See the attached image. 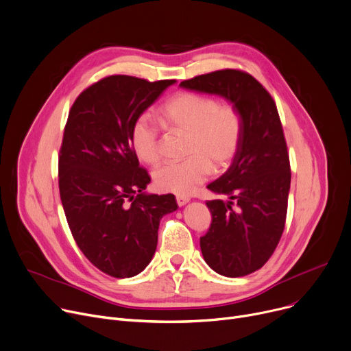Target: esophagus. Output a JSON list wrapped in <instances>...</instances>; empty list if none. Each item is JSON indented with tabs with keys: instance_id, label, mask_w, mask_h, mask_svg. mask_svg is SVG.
<instances>
[{
	"instance_id": "esophagus-1",
	"label": "esophagus",
	"mask_w": 351,
	"mask_h": 351,
	"mask_svg": "<svg viewBox=\"0 0 351 351\" xmlns=\"http://www.w3.org/2000/svg\"><path fill=\"white\" fill-rule=\"evenodd\" d=\"M190 197H186V195H177V204H178V206H184L185 204H188L190 202Z\"/></svg>"
}]
</instances>
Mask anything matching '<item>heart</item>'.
<instances>
[{
  "label": "heart",
  "mask_w": 351,
  "mask_h": 351,
  "mask_svg": "<svg viewBox=\"0 0 351 351\" xmlns=\"http://www.w3.org/2000/svg\"><path fill=\"white\" fill-rule=\"evenodd\" d=\"M169 128L188 134V156L177 163L156 169L153 178L161 191L190 195L206 181L212 167H228L239 152L243 138V118L232 105H219L212 98L194 93H181L161 108ZM130 145L146 165L160 160L158 128L147 115L134 119L130 128Z\"/></svg>",
  "instance_id": "heart-1"
}]
</instances>
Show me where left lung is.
Segmentation results:
<instances>
[{"label":"left lung","mask_w":351,"mask_h":351,"mask_svg":"<svg viewBox=\"0 0 351 351\" xmlns=\"http://www.w3.org/2000/svg\"><path fill=\"white\" fill-rule=\"evenodd\" d=\"M180 87L219 95L243 118V138L230 167L208 185L229 201L206 202L212 223L199 243L213 271L247 276L271 257L285 226L291 169L276 102L254 77L232 69L185 80Z\"/></svg>","instance_id":"obj_1"}]
</instances>
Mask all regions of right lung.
Returning a JSON list of instances; mask_svg holds the SVG:
<instances>
[{"instance_id": "1", "label": "right lung", "mask_w": 351, "mask_h": 351, "mask_svg": "<svg viewBox=\"0 0 351 351\" xmlns=\"http://www.w3.org/2000/svg\"><path fill=\"white\" fill-rule=\"evenodd\" d=\"M174 80L110 75L78 95L64 128L59 188L77 246L102 273L138 276L152 261L173 194L145 190L150 177L130 145V128Z\"/></svg>"}]
</instances>
